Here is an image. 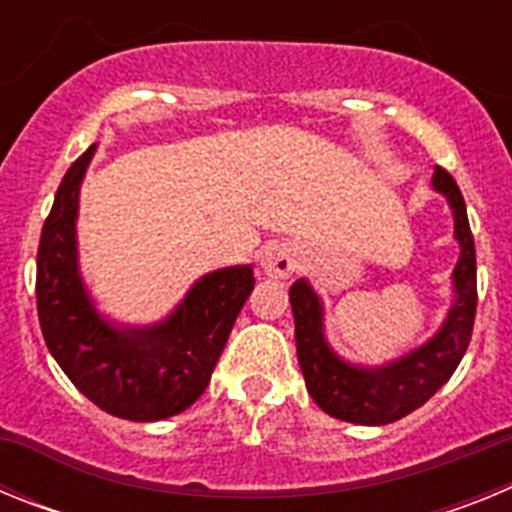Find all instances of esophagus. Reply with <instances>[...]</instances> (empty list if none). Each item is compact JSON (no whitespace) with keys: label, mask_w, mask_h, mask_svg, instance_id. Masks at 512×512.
Segmentation results:
<instances>
[{"label":"esophagus","mask_w":512,"mask_h":512,"mask_svg":"<svg viewBox=\"0 0 512 512\" xmlns=\"http://www.w3.org/2000/svg\"><path fill=\"white\" fill-rule=\"evenodd\" d=\"M261 269L266 277L287 279L297 269V248L289 243H271L261 253Z\"/></svg>","instance_id":"esophagus-1"}]
</instances>
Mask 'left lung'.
<instances>
[{"label": "left lung", "instance_id": "obj_1", "mask_svg": "<svg viewBox=\"0 0 512 512\" xmlns=\"http://www.w3.org/2000/svg\"><path fill=\"white\" fill-rule=\"evenodd\" d=\"M433 189L449 200L454 212V238L461 256L454 269V305L436 336L410 354L384 366H354L328 346L323 333V305L307 279L289 287L295 312L297 359L307 392L318 408L338 420L359 425H387L405 418L431 400L456 372L472 341L477 312V259L464 197L454 176L436 166Z\"/></svg>", "mask_w": 512, "mask_h": 512}]
</instances>
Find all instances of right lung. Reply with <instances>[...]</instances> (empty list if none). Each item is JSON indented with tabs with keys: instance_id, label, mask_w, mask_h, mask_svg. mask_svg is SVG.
<instances>
[{
	"instance_id": "obj_1",
	"label": "right lung",
	"mask_w": 512,
	"mask_h": 512,
	"mask_svg": "<svg viewBox=\"0 0 512 512\" xmlns=\"http://www.w3.org/2000/svg\"><path fill=\"white\" fill-rule=\"evenodd\" d=\"M94 148L66 171L40 233V330L63 374L97 408L138 423L164 420L205 392L256 279L251 266L205 274L156 325L130 328L102 318L81 282L76 251L79 187Z\"/></svg>"
}]
</instances>
